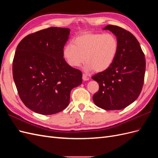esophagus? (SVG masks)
Segmentation results:
<instances>
[{
    "instance_id": "34e87169",
    "label": "esophagus",
    "mask_w": 158,
    "mask_h": 158,
    "mask_svg": "<svg viewBox=\"0 0 158 158\" xmlns=\"http://www.w3.org/2000/svg\"><path fill=\"white\" fill-rule=\"evenodd\" d=\"M82 79L84 80V81H86V80H88L89 79V78L88 77V76L87 75H85V74H82Z\"/></svg>"
}]
</instances>
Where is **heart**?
<instances>
[{"label":"heart","instance_id":"obj_1","mask_svg":"<svg viewBox=\"0 0 158 158\" xmlns=\"http://www.w3.org/2000/svg\"><path fill=\"white\" fill-rule=\"evenodd\" d=\"M118 49V40L112 33L85 32L64 47L63 56L72 67H79L85 61V70L100 73L111 66Z\"/></svg>","mask_w":158,"mask_h":158}]
</instances>
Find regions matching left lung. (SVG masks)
<instances>
[{
	"mask_svg": "<svg viewBox=\"0 0 158 158\" xmlns=\"http://www.w3.org/2000/svg\"><path fill=\"white\" fill-rule=\"evenodd\" d=\"M103 30L115 35L118 49L111 66L92 77L99 86L93 101L105 110H120L139 96L144 80L145 56L139 42L131 32L113 25H108Z\"/></svg>",
	"mask_w": 158,
	"mask_h": 158,
	"instance_id": "8db88e82",
	"label": "left lung"
}]
</instances>
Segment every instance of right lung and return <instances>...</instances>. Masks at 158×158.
I'll use <instances>...</instances> for the list:
<instances>
[{"instance_id": "obj_1", "label": "right lung", "mask_w": 158, "mask_h": 158, "mask_svg": "<svg viewBox=\"0 0 158 158\" xmlns=\"http://www.w3.org/2000/svg\"><path fill=\"white\" fill-rule=\"evenodd\" d=\"M69 28L51 27L26 36L13 59V78L22 102L35 113L52 114L69 106L71 90L82 82L80 70L63 58Z\"/></svg>"}]
</instances>
